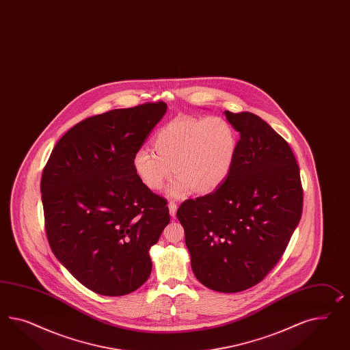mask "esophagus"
Here are the masks:
<instances>
[{"label":"esophagus","mask_w":350,"mask_h":350,"mask_svg":"<svg viewBox=\"0 0 350 350\" xmlns=\"http://www.w3.org/2000/svg\"><path fill=\"white\" fill-rule=\"evenodd\" d=\"M168 208H170V217H176V213H177V202H176V201H170Z\"/></svg>","instance_id":"obj_1"}]
</instances>
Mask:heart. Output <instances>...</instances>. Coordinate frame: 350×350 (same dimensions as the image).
I'll return each instance as SVG.
<instances>
[{
	"instance_id": "b5f03b06",
	"label": "heart",
	"mask_w": 350,
	"mask_h": 350,
	"mask_svg": "<svg viewBox=\"0 0 350 350\" xmlns=\"http://www.w3.org/2000/svg\"><path fill=\"white\" fill-rule=\"evenodd\" d=\"M154 150L140 149L133 155V170L151 191L180 176L170 193L185 198L193 189L208 192L219 187L230 173L237 150L236 133L220 117L177 118L158 130Z\"/></svg>"
}]
</instances>
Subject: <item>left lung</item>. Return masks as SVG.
<instances>
[{
    "instance_id": "left-lung-1",
    "label": "left lung",
    "mask_w": 350,
    "mask_h": 350,
    "mask_svg": "<svg viewBox=\"0 0 350 350\" xmlns=\"http://www.w3.org/2000/svg\"><path fill=\"white\" fill-rule=\"evenodd\" d=\"M224 113L239 133L230 173L214 192L185 201L177 217L200 283L238 293L282 258L302 217L303 189L293 151L279 133L251 112Z\"/></svg>"
}]
</instances>
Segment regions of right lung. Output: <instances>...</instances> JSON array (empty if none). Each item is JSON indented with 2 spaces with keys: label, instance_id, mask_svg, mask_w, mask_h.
I'll return each mask as SVG.
<instances>
[{
  "label": "right lung",
  "instance_id": "obj_1",
  "mask_svg": "<svg viewBox=\"0 0 350 350\" xmlns=\"http://www.w3.org/2000/svg\"><path fill=\"white\" fill-rule=\"evenodd\" d=\"M165 111L159 100L85 118L59 139L42 173L48 243L94 293H131L150 276L149 250L170 210L137 177L133 155Z\"/></svg>",
  "mask_w": 350,
  "mask_h": 350
}]
</instances>
